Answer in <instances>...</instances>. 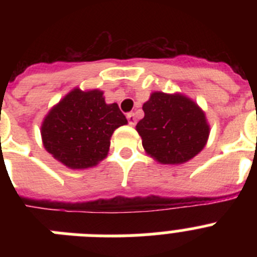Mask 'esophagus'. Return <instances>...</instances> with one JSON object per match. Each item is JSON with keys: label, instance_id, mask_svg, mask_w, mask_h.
Returning a JSON list of instances; mask_svg holds the SVG:
<instances>
[{"label": "esophagus", "instance_id": "esophagus-1", "mask_svg": "<svg viewBox=\"0 0 257 257\" xmlns=\"http://www.w3.org/2000/svg\"><path fill=\"white\" fill-rule=\"evenodd\" d=\"M127 121H128L130 126H135V123H136L135 114H134V113H128V114H127Z\"/></svg>", "mask_w": 257, "mask_h": 257}]
</instances>
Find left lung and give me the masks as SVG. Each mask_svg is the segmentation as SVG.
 Masks as SVG:
<instances>
[{"mask_svg":"<svg viewBox=\"0 0 257 257\" xmlns=\"http://www.w3.org/2000/svg\"><path fill=\"white\" fill-rule=\"evenodd\" d=\"M136 124L145 152L163 165L188 162L205 148L210 126L201 108L181 94L153 92Z\"/></svg>","mask_w":257,"mask_h":257,"instance_id":"obj_1","label":"left lung"}]
</instances>
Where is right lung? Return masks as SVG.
Here are the masks:
<instances>
[{"label": "right lung", "mask_w": 257, "mask_h": 257, "mask_svg": "<svg viewBox=\"0 0 257 257\" xmlns=\"http://www.w3.org/2000/svg\"><path fill=\"white\" fill-rule=\"evenodd\" d=\"M127 123L115 103L106 104L103 91L74 88L45 117L44 147L69 169H88L103 161L115 128Z\"/></svg>", "instance_id": "add662e5"}]
</instances>
